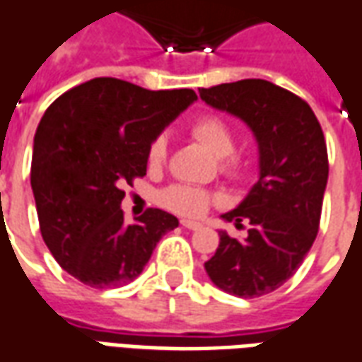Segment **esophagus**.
Instances as JSON below:
<instances>
[{
  "label": "esophagus",
  "mask_w": 362,
  "mask_h": 362,
  "mask_svg": "<svg viewBox=\"0 0 362 362\" xmlns=\"http://www.w3.org/2000/svg\"><path fill=\"white\" fill-rule=\"evenodd\" d=\"M180 223L182 227H186L189 231H198V229H202V223H199V221H192V219H182Z\"/></svg>",
  "instance_id": "obj_1"
}]
</instances>
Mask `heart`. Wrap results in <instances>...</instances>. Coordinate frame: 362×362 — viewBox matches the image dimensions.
Wrapping results in <instances>:
<instances>
[{
	"instance_id": "1",
	"label": "heart",
	"mask_w": 362,
	"mask_h": 362,
	"mask_svg": "<svg viewBox=\"0 0 362 362\" xmlns=\"http://www.w3.org/2000/svg\"><path fill=\"white\" fill-rule=\"evenodd\" d=\"M189 133H192V137L198 139L202 145L207 146L214 155L221 156L219 158L221 173L227 174L229 178H243L245 176L247 163H245L243 156L233 153L235 133L227 121L221 119L219 115L207 113V115H202L192 123ZM168 153H170L168 137L164 133L156 135L148 143V148H146L148 168L151 170L163 168L166 160H168ZM216 199V194H211L209 189L189 186V184H173V186H168V188H164L160 192V204L166 209L189 217L202 216Z\"/></svg>"
}]
</instances>
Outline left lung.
<instances>
[{
	"label": "left lung",
	"mask_w": 362,
	"mask_h": 362,
	"mask_svg": "<svg viewBox=\"0 0 362 362\" xmlns=\"http://www.w3.org/2000/svg\"><path fill=\"white\" fill-rule=\"evenodd\" d=\"M199 98L241 117L260 155L259 182L241 206L221 216L237 227L247 221V235L235 239L219 231L207 276L239 298L270 294L294 276L320 229L329 174L322 125L300 95L267 80L199 88Z\"/></svg>",
	"instance_id": "1"
}]
</instances>
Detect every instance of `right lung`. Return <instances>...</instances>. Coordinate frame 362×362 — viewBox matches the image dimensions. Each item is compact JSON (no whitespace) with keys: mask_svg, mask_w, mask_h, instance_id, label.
I'll use <instances>...</instances> for the list:
<instances>
[{"mask_svg":"<svg viewBox=\"0 0 362 362\" xmlns=\"http://www.w3.org/2000/svg\"><path fill=\"white\" fill-rule=\"evenodd\" d=\"M194 90H145L93 78L50 103L33 145L40 235L57 262L90 288L125 286L178 219L148 207L129 225L125 186L146 174L148 143L196 102Z\"/></svg>","mask_w":362,"mask_h":362,"instance_id":"1","label":"right lung"}]
</instances>
